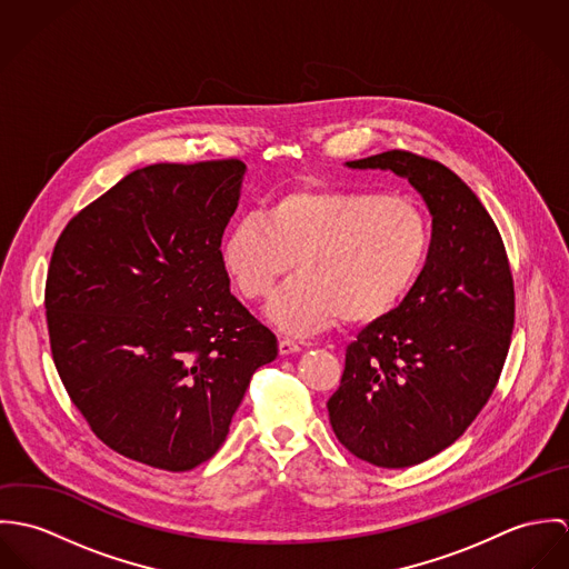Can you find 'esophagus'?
<instances>
[{
  "instance_id": "esophagus-1",
  "label": "esophagus",
  "mask_w": 569,
  "mask_h": 569,
  "mask_svg": "<svg viewBox=\"0 0 569 569\" xmlns=\"http://www.w3.org/2000/svg\"><path fill=\"white\" fill-rule=\"evenodd\" d=\"M278 348H280V355H291V352H298V350L302 348V343L296 341V339L282 337V339L278 341Z\"/></svg>"
}]
</instances>
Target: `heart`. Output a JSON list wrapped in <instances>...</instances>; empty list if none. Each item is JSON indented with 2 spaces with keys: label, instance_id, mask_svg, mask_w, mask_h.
<instances>
[{
  "label": "heart",
  "instance_id": "1",
  "mask_svg": "<svg viewBox=\"0 0 569 569\" xmlns=\"http://www.w3.org/2000/svg\"><path fill=\"white\" fill-rule=\"evenodd\" d=\"M431 251V221L411 197L370 190L305 188L244 214L223 241L221 260L249 302L300 269L267 316L289 332H311L341 318L375 322L416 287Z\"/></svg>",
  "mask_w": 569,
  "mask_h": 569
}]
</instances>
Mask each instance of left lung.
Masks as SVG:
<instances>
[{"mask_svg": "<svg viewBox=\"0 0 569 569\" xmlns=\"http://www.w3.org/2000/svg\"><path fill=\"white\" fill-rule=\"evenodd\" d=\"M348 166L407 177L433 217L416 287L346 348L326 403L352 456L406 469L453 445L487 406L510 348L515 284L487 208L445 163L395 149Z\"/></svg>", "mask_w": 569, "mask_h": 569, "instance_id": "1", "label": "left lung"}]
</instances>
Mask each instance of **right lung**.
<instances>
[{"instance_id": "right-lung-1", "label": "right lung", "mask_w": 569, "mask_h": 569, "mask_svg": "<svg viewBox=\"0 0 569 569\" xmlns=\"http://www.w3.org/2000/svg\"><path fill=\"white\" fill-rule=\"evenodd\" d=\"M241 160L129 172L66 226L46 280L57 372L116 453L190 471L223 445L278 339L230 293Z\"/></svg>"}]
</instances>
